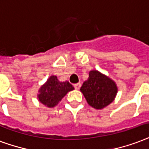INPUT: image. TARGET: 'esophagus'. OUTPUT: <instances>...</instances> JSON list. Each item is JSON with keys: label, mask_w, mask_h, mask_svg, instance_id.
Masks as SVG:
<instances>
[{"label": "esophagus", "mask_w": 149, "mask_h": 149, "mask_svg": "<svg viewBox=\"0 0 149 149\" xmlns=\"http://www.w3.org/2000/svg\"><path fill=\"white\" fill-rule=\"evenodd\" d=\"M73 86H74L75 89H79V87H80V86H81V84H79V83H77V84H73Z\"/></svg>", "instance_id": "esophagus-1"}]
</instances>
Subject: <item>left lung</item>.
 <instances>
[{
	"label": "left lung",
	"mask_w": 149,
	"mask_h": 149,
	"mask_svg": "<svg viewBox=\"0 0 149 149\" xmlns=\"http://www.w3.org/2000/svg\"><path fill=\"white\" fill-rule=\"evenodd\" d=\"M87 103L95 109H103L113 102L117 93L115 82L97 70L89 72L88 79L80 88Z\"/></svg>",
	"instance_id": "8db88e82"
}]
</instances>
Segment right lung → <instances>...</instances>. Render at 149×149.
Listing matches in <instances>:
<instances>
[{
	"label": "right lung",
	"mask_w": 149,
	"mask_h": 149,
	"mask_svg": "<svg viewBox=\"0 0 149 149\" xmlns=\"http://www.w3.org/2000/svg\"><path fill=\"white\" fill-rule=\"evenodd\" d=\"M73 89L74 87L68 81L60 82L57 77L52 76L46 84L40 87L38 98L42 104L47 107H54L67 93Z\"/></svg>",
	"instance_id": "obj_1"
}]
</instances>
